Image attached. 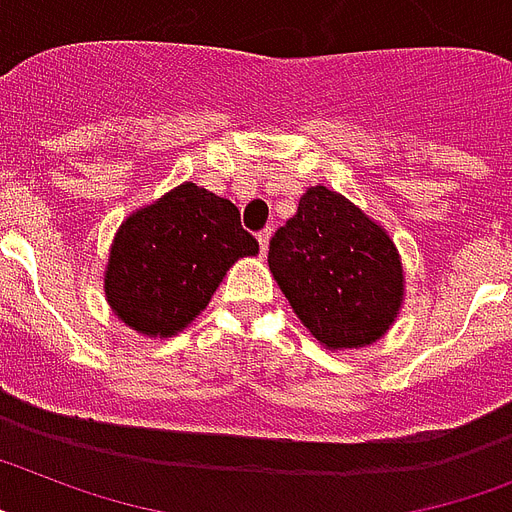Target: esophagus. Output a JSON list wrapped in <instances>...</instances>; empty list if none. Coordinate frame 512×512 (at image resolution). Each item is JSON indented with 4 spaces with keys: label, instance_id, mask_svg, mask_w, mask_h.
Here are the masks:
<instances>
[{
    "label": "esophagus",
    "instance_id": "esophagus-1",
    "mask_svg": "<svg viewBox=\"0 0 512 512\" xmlns=\"http://www.w3.org/2000/svg\"><path fill=\"white\" fill-rule=\"evenodd\" d=\"M269 240H272V227H266V230L259 232V248H261V256H266L269 251Z\"/></svg>",
    "mask_w": 512,
    "mask_h": 512
}]
</instances>
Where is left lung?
<instances>
[{"mask_svg": "<svg viewBox=\"0 0 512 512\" xmlns=\"http://www.w3.org/2000/svg\"><path fill=\"white\" fill-rule=\"evenodd\" d=\"M269 269L311 337L327 350L366 348L395 324L405 298L400 253L379 222L314 185L269 243Z\"/></svg>", "mask_w": 512, "mask_h": 512, "instance_id": "1", "label": "left lung"}]
</instances>
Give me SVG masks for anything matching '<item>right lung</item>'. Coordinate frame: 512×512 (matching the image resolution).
Here are the masks:
<instances>
[{"instance_id":"obj_1","label":"right lung","mask_w":512,"mask_h":512,"mask_svg":"<svg viewBox=\"0 0 512 512\" xmlns=\"http://www.w3.org/2000/svg\"><path fill=\"white\" fill-rule=\"evenodd\" d=\"M256 253L238 206L183 183L135 209L114 232L104 295L125 327L154 340L172 337L209 306L230 266Z\"/></svg>"}]
</instances>
